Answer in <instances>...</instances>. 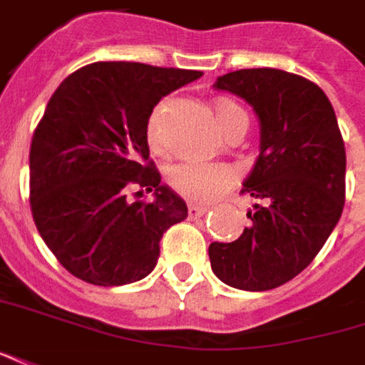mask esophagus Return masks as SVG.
<instances>
[{"label": "esophagus", "mask_w": 365, "mask_h": 365, "mask_svg": "<svg viewBox=\"0 0 365 365\" xmlns=\"http://www.w3.org/2000/svg\"><path fill=\"white\" fill-rule=\"evenodd\" d=\"M207 212H208L207 205H197V202H190V205H188V215L192 216V218L207 215Z\"/></svg>", "instance_id": "34e87169"}]
</instances>
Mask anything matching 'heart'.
I'll list each match as a JSON object with an SVG mask.
<instances>
[{
	"label": "heart",
	"instance_id": "b5f03b06",
	"mask_svg": "<svg viewBox=\"0 0 365 365\" xmlns=\"http://www.w3.org/2000/svg\"><path fill=\"white\" fill-rule=\"evenodd\" d=\"M163 110L165 107L158 105L157 109L153 110L149 125H147V140H149L150 149L155 150L163 147V129H160ZM236 110H240L238 105L226 99H218L215 105L218 125ZM168 182L182 197L192 198V200H210L235 182V173L225 165H216V163H180L170 168Z\"/></svg>",
	"mask_w": 365,
	"mask_h": 365
}]
</instances>
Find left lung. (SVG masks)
I'll return each mask as SVG.
<instances>
[{"label":"left lung","mask_w":365,"mask_h":365,"mask_svg":"<svg viewBox=\"0 0 365 365\" xmlns=\"http://www.w3.org/2000/svg\"><path fill=\"white\" fill-rule=\"evenodd\" d=\"M258 117L260 153L242 192L258 198L235 242L208 246L218 280L248 292L282 286L312 262L336 228L346 197V149L330 99L280 69H240L212 85Z\"/></svg>","instance_id":"8db88e82"}]
</instances>
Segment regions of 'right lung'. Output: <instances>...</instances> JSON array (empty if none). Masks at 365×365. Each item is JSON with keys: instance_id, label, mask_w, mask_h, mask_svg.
Listing matches in <instances>:
<instances>
[{"instance_id": "1", "label": "right lung", "mask_w": 365, "mask_h": 365, "mask_svg": "<svg viewBox=\"0 0 365 365\" xmlns=\"http://www.w3.org/2000/svg\"><path fill=\"white\" fill-rule=\"evenodd\" d=\"M198 77L202 71L99 61L53 93L29 150L31 212L73 276L123 286L157 266L163 232L185 220L188 208L149 163L147 125L163 97ZM133 184L153 200L129 203Z\"/></svg>"}]
</instances>
